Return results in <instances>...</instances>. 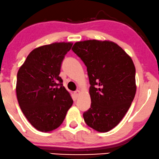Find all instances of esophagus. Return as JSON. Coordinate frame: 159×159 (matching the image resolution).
Here are the masks:
<instances>
[{
	"instance_id": "obj_1",
	"label": "esophagus",
	"mask_w": 159,
	"mask_h": 159,
	"mask_svg": "<svg viewBox=\"0 0 159 159\" xmlns=\"http://www.w3.org/2000/svg\"><path fill=\"white\" fill-rule=\"evenodd\" d=\"M79 94H80V91H79V90H76L75 92H74V94H75V96L76 98L78 97V95H79Z\"/></svg>"
}]
</instances>
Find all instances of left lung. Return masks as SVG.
<instances>
[{
    "instance_id": "obj_1",
    "label": "left lung",
    "mask_w": 159,
    "mask_h": 159,
    "mask_svg": "<svg viewBox=\"0 0 159 159\" xmlns=\"http://www.w3.org/2000/svg\"><path fill=\"white\" fill-rule=\"evenodd\" d=\"M73 51L87 68L91 107L84 121L98 132L120 123L135 97L136 69L131 58L111 41L85 40L74 44Z\"/></svg>"
}]
</instances>
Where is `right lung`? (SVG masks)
I'll return each instance as SVG.
<instances>
[{
  "mask_svg": "<svg viewBox=\"0 0 159 159\" xmlns=\"http://www.w3.org/2000/svg\"><path fill=\"white\" fill-rule=\"evenodd\" d=\"M72 45L56 43L35 48L18 70V103L26 119L39 131L59 127L73 105L59 76L61 62Z\"/></svg>",
  "mask_w": 159,
  "mask_h": 159,
  "instance_id": "right-lung-1",
  "label": "right lung"
}]
</instances>
